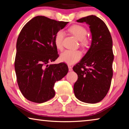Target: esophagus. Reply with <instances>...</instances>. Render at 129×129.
I'll return each instance as SVG.
<instances>
[{
	"instance_id": "1",
	"label": "esophagus",
	"mask_w": 129,
	"mask_h": 129,
	"mask_svg": "<svg viewBox=\"0 0 129 129\" xmlns=\"http://www.w3.org/2000/svg\"><path fill=\"white\" fill-rule=\"evenodd\" d=\"M68 68H69V71H72L73 70L72 67L71 65H68Z\"/></svg>"
}]
</instances>
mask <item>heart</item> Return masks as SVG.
I'll return each instance as SVG.
<instances>
[{"label":"heart","mask_w":129,"mask_h":129,"mask_svg":"<svg viewBox=\"0 0 129 129\" xmlns=\"http://www.w3.org/2000/svg\"><path fill=\"white\" fill-rule=\"evenodd\" d=\"M68 31L75 36L77 40H80V44L82 47H86L89 44V39L86 36L87 30L86 28L80 25H73L68 29ZM64 32L62 30L57 32L54 38V43L56 48L61 50L63 48V39ZM82 53L78 50H65L61 53L60 60L68 64H73L80 60Z\"/></svg>","instance_id":"b5f03b06"}]
</instances>
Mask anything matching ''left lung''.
Wrapping results in <instances>:
<instances>
[{
  "label": "left lung",
  "mask_w": 129,
  "mask_h": 129,
  "mask_svg": "<svg viewBox=\"0 0 129 129\" xmlns=\"http://www.w3.org/2000/svg\"><path fill=\"white\" fill-rule=\"evenodd\" d=\"M77 21L89 25L92 41L85 55L73 68L78 75L74 93L80 101L95 104L104 99L110 87L114 60L112 38L105 23L94 15Z\"/></svg>",
  "instance_id": "obj_1"
}]
</instances>
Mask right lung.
<instances>
[{
  "label": "right lung",
  "mask_w": 129,
  "mask_h": 129,
  "mask_svg": "<svg viewBox=\"0 0 129 129\" xmlns=\"http://www.w3.org/2000/svg\"><path fill=\"white\" fill-rule=\"evenodd\" d=\"M68 23L38 16L28 21L20 32L15 69L19 88L30 101L43 103L52 99L55 95L54 84L68 72L64 62L48 64L58 57L54 36Z\"/></svg>",
  "instance_id": "obj_1"
}]
</instances>
